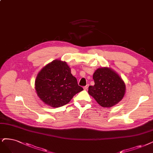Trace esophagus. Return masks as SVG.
Here are the masks:
<instances>
[{
	"instance_id": "esophagus-1",
	"label": "esophagus",
	"mask_w": 153,
	"mask_h": 153,
	"mask_svg": "<svg viewBox=\"0 0 153 153\" xmlns=\"http://www.w3.org/2000/svg\"><path fill=\"white\" fill-rule=\"evenodd\" d=\"M88 85H87L86 86H85V87H83V88H84V90H87V89L88 88Z\"/></svg>"
}]
</instances>
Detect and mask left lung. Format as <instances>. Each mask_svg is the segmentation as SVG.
<instances>
[{
	"mask_svg": "<svg viewBox=\"0 0 153 153\" xmlns=\"http://www.w3.org/2000/svg\"><path fill=\"white\" fill-rule=\"evenodd\" d=\"M94 85L88 87V94L97 103L110 108L122 100L125 92V85L119 75L108 68H102L93 75Z\"/></svg>",
	"mask_w": 153,
	"mask_h": 153,
	"instance_id": "left-lung-1",
	"label": "left lung"
}]
</instances>
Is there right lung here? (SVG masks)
I'll return each mask as SVG.
<instances>
[{"instance_id": "right-lung-1", "label": "right lung", "mask_w": 153, "mask_h": 153, "mask_svg": "<svg viewBox=\"0 0 153 153\" xmlns=\"http://www.w3.org/2000/svg\"><path fill=\"white\" fill-rule=\"evenodd\" d=\"M35 90L45 104L57 108L69 102L83 89L71 73L66 62L54 60L42 68L36 76Z\"/></svg>"}]
</instances>
